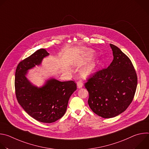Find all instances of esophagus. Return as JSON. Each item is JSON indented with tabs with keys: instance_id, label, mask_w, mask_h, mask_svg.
<instances>
[{
	"instance_id": "esophagus-1",
	"label": "esophagus",
	"mask_w": 149,
	"mask_h": 149,
	"mask_svg": "<svg viewBox=\"0 0 149 149\" xmlns=\"http://www.w3.org/2000/svg\"><path fill=\"white\" fill-rule=\"evenodd\" d=\"M83 87V83L81 81V80H79L78 82H77V87L78 88H81Z\"/></svg>"
}]
</instances>
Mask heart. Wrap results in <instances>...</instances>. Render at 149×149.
Masks as SVG:
<instances>
[{"instance_id":"1","label":"heart","mask_w":149,"mask_h":149,"mask_svg":"<svg viewBox=\"0 0 149 149\" xmlns=\"http://www.w3.org/2000/svg\"><path fill=\"white\" fill-rule=\"evenodd\" d=\"M91 54H92L91 52H89L88 53V55H87V56L86 58H85L82 59L81 60V61H77V64H78V65H80V64H81V63H82V62H84V61H86L88 60V59L92 56ZM94 68H95V65H94V64H93V65H91L88 67L87 68H85V69L84 70V71H83V74H84V76H87V75H89L90 74H91L93 72V71H94Z\"/></svg>"}]
</instances>
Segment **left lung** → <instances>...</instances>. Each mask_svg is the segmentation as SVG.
Masks as SVG:
<instances>
[{"label":"left lung","mask_w":149,"mask_h":149,"mask_svg":"<svg viewBox=\"0 0 149 149\" xmlns=\"http://www.w3.org/2000/svg\"><path fill=\"white\" fill-rule=\"evenodd\" d=\"M110 45L114 56L110 65L91 74L84 83L90 109L105 118L114 117L128 108L137 86L136 71L130 58L117 47Z\"/></svg>","instance_id":"left-lung-1"}]
</instances>
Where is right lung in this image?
Segmentation results:
<instances>
[{
	"mask_svg": "<svg viewBox=\"0 0 149 149\" xmlns=\"http://www.w3.org/2000/svg\"><path fill=\"white\" fill-rule=\"evenodd\" d=\"M49 53L40 49L20 61L17 66L15 94L19 104L36 120L45 123H54L65 114L70 97L77 90L74 81L61 82L55 79L47 81L42 88L35 87L26 78V71L39 65Z\"/></svg>",
	"mask_w": 149,
	"mask_h": 149,
	"instance_id": "1",
	"label": "right lung"
}]
</instances>
